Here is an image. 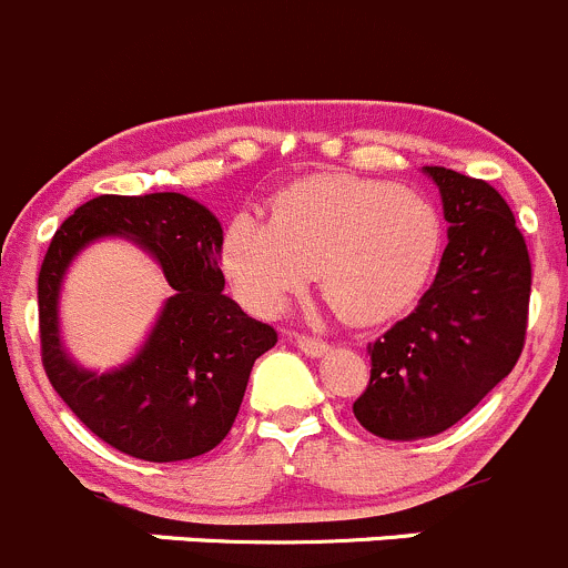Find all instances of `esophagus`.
I'll return each instance as SVG.
<instances>
[{"label":"esophagus","mask_w":568,"mask_h":568,"mask_svg":"<svg viewBox=\"0 0 568 568\" xmlns=\"http://www.w3.org/2000/svg\"><path fill=\"white\" fill-rule=\"evenodd\" d=\"M296 346H300L302 352H305V355H311V357H318V355H324V352L329 349V344L324 338H316V335H296Z\"/></svg>","instance_id":"obj_1"}]
</instances>
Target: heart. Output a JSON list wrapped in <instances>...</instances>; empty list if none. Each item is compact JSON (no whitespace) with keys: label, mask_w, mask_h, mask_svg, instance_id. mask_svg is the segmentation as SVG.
<instances>
[{"label":"heart","mask_w":568,"mask_h":568,"mask_svg":"<svg viewBox=\"0 0 568 568\" xmlns=\"http://www.w3.org/2000/svg\"><path fill=\"white\" fill-rule=\"evenodd\" d=\"M442 216L413 189L349 174H316L274 200L268 222L246 213L224 230L222 266L263 316L285 311L318 268L329 305L357 324L405 311L442 250Z\"/></svg>","instance_id":"heart-1"}]
</instances>
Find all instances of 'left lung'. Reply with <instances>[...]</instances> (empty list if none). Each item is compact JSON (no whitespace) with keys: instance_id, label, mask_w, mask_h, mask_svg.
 Wrapping results in <instances>:
<instances>
[{"instance_id":"1","label":"left lung","mask_w":568,"mask_h":568,"mask_svg":"<svg viewBox=\"0 0 568 568\" xmlns=\"http://www.w3.org/2000/svg\"><path fill=\"white\" fill-rule=\"evenodd\" d=\"M424 172L442 191L449 244L416 311L368 344L372 377L352 405L388 442L449 430L514 372L527 335L532 268L508 202L486 180Z\"/></svg>"}]
</instances>
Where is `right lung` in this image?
<instances>
[{"instance_id":"add662e5","label":"right lung","mask_w":568,"mask_h":568,"mask_svg":"<svg viewBox=\"0 0 568 568\" xmlns=\"http://www.w3.org/2000/svg\"><path fill=\"white\" fill-rule=\"evenodd\" d=\"M121 234L162 263L173 296L151 338L124 367H77L59 344V283L93 240ZM222 224L183 194H102L65 219L38 274L41 361L60 399L119 453L172 464L211 453L239 416L250 372L277 344V329L224 294Z\"/></svg>"}]
</instances>
